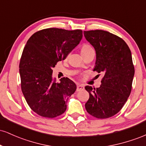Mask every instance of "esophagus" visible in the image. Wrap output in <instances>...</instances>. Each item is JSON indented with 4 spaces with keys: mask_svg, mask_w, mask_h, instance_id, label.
<instances>
[{
    "mask_svg": "<svg viewBox=\"0 0 146 146\" xmlns=\"http://www.w3.org/2000/svg\"><path fill=\"white\" fill-rule=\"evenodd\" d=\"M84 86L82 84H78L77 85V91H80V90H84Z\"/></svg>",
    "mask_w": 146,
    "mask_h": 146,
    "instance_id": "34e87169",
    "label": "esophagus"
}]
</instances>
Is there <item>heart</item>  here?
<instances>
[{
  "mask_svg": "<svg viewBox=\"0 0 146 146\" xmlns=\"http://www.w3.org/2000/svg\"><path fill=\"white\" fill-rule=\"evenodd\" d=\"M90 49H93V47H92L90 44H84L82 45V46L81 52H82V53H84V52L89 51V50H90Z\"/></svg>",
  "mask_w": 146,
  "mask_h": 146,
  "instance_id": "b5f03b06",
  "label": "heart"
}]
</instances>
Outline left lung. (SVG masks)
I'll use <instances>...</instances> for the list:
<instances>
[{
	"mask_svg": "<svg viewBox=\"0 0 146 146\" xmlns=\"http://www.w3.org/2000/svg\"><path fill=\"white\" fill-rule=\"evenodd\" d=\"M96 51L93 71L104 75L100 88L85 86L89 99L86 111L98 119L109 118L120 111L131 93L135 75L131 51L119 36L103 30L84 31Z\"/></svg>",
	"mask_w": 146,
	"mask_h": 146,
	"instance_id": "8db88e82",
	"label": "left lung"
}]
</instances>
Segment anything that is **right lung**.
<instances>
[{
  "instance_id": "add662e5",
  "label": "right lung",
  "mask_w": 146,
  "mask_h": 146,
  "mask_svg": "<svg viewBox=\"0 0 146 146\" xmlns=\"http://www.w3.org/2000/svg\"><path fill=\"white\" fill-rule=\"evenodd\" d=\"M82 31L48 28L36 32L23 49L19 64L21 89L31 109L40 116L54 118L66 110L76 85L68 78L56 83L52 68L81 41Z\"/></svg>"
}]
</instances>
